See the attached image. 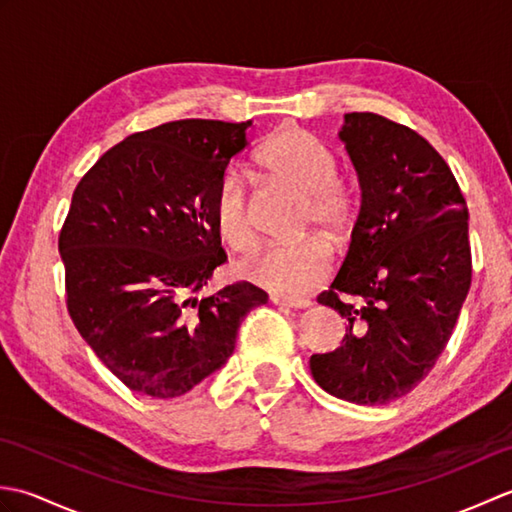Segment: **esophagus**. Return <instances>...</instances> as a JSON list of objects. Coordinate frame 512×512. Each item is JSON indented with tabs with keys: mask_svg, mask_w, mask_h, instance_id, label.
<instances>
[{
	"mask_svg": "<svg viewBox=\"0 0 512 512\" xmlns=\"http://www.w3.org/2000/svg\"><path fill=\"white\" fill-rule=\"evenodd\" d=\"M270 303L281 308H308L310 301L308 299H292V297H281V295H270Z\"/></svg>",
	"mask_w": 512,
	"mask_h": 512,
	"instance_id": "34e87169",
	"label": "esophagus"
}]
</instances>
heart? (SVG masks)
I'll return each instance as SVG.
<instances>
[{"label":"heart","instance_id":"b5f03b06","mask_svg":"<svg viewBox=\"0 0 512 512\" xmlns=\"http://www.w3.org/2000/svg\"><path fill=\"white\" fill-rule=\"evenodd\" d=\"M257 165L270 180L301 195L297 233H319L334 248L350 244L356 224V200L343 180L336 178L339 162L334 151L301 127H281L257 151ZM213 226L217 237L233 250H253L257 235L253 209L244 180L228 171L213 195ZM310 235L301 242L266 248L237 266L239 277L281 297H301L321 286L330 275L332 250Z\"/></svg>","mask_w":512,"mask_h":512}]
</instances>
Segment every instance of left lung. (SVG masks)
Wrapping results in <instances>:
<instances>
[{
    "mask_svg": "<svg viewBox=\"0 0 512 512\" xmlns=\"http://www.w3.org/2000/svg\"><path fill=\"white\" fill-rule=\"evenodd\" d=\"M361 184L352 244L319 303L347 328L312 354L328 394L387 405L409 394L447 347L471 288L469 209L449 165L413 129L372 112L339 132Z\"/></svg>",
    "mask_w": 512,
    "mask_h": 512,
    "instance_id": "left-lung-1",
    "label": "left lung"
}]
</instances>
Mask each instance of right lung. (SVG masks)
<instances>
[{"label":"right lung","instance_id":"obj_1","mask_svg":"<svg viewBox=\"0 0 512 512\" xmlns=\"http://www.w3.org/2000/svg\"><path fill=\"white\" fill-rule=\"evenodd\" d=\"M248 123L184 118L107 149L72 193L59 233L76 330L125 387L187 394L235 350L268 295L248 281L195 299L226 262L213 195Z\"/></svg>","mask_w":512,"mask_h":512}]
</instances>
